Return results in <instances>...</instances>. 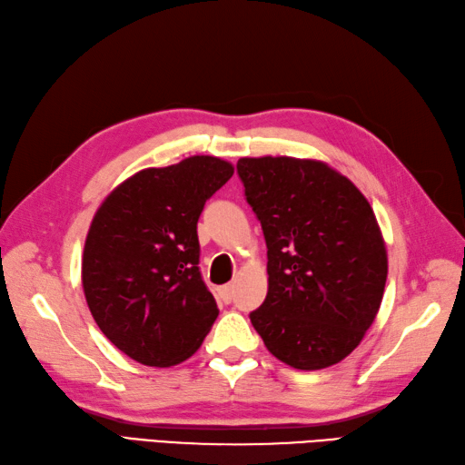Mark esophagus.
Wrapping results in <instances>:
<instances>
[{
  "instance_id": "esophagus-1",
  "label": "esophagus",
  "mask_w": 465,
  "mask_h": 465,
  "mask_svg": "<svg viewBox=\"0 0 465 465\" xmlns=\"http://www.w3.org/2000/svg\"><path fill=\"white\" fill-rule=\"evenodd\" d=\"M233 295H235V289H233V285H223V287L220 289V299H222V301H225V303H232Z\"/></svg>"
}]
</instances>
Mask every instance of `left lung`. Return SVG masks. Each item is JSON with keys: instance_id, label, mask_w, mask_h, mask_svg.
<instances>
[{"instance_id": "obj_1", "label": "left lung", "mask_w": 465, "mask_h": 465, "mask_svg": "<svg viewBox=\"0 0 465 465\" xmlns=\"http://www.w3.org/2000/svg\"><path fill=\"white\" fill-rule=\"evenodd\" d=\"M245 200L267 243L269 287L252 325L275 359L299 371L337 364L381 309L388 257L361 190L321 160H237Z\"/></svg>"}]
</instances>
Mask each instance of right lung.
<instances>
[{
	"mask_svg": "<svg viewBox=\"0 0 465 465\" xmlns=\"http://www.w3.org/2000/svg\"><path fill=\"white\" fill-rule=\"evenodd\" d=\"M232 174L222 158L190 156L136 172L96 210L83 252L84 299L133 361L174 366L210 332L220 311L198 267V218Z\"/></svg>",
	"mask_w": 465,
	"mask_h": 465,
	"instance_id": "1",
	"label": "right lung"
}]
</instances>
